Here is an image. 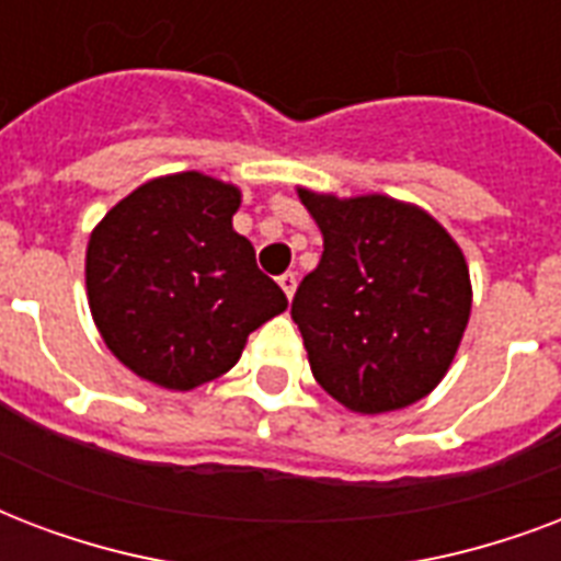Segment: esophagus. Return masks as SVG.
<instances>
[{"label": "esophagus", "mask_w": 561, "mask_h": 561, "mask_svg": "<svg viewBox=\"0 0 561 561\" xmlns=\"http://www.w3.org/2000/svg\"><path fill=\"white\" fill-rule=\"evenodd\" d=\"M277 284H280V289H284V293H286V298H293V295H295V286H298V280H295L293 272H286V275L277 277Z\"/></svg>", "instance_id": "esophagus-1"}]
</instances>
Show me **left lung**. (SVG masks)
<instances>
[{"label": "left lung", "mask_w": 561, "mask_h": 561, "mask_svg": "<svg viewBox=\"0 0 561 561\" xmlns=\"http://www.w3.org/2000/svg\"><path fill=\"white\" fill-rule=\"evenodd\" d=\"M324 251L293 298L312 377L345 410L380 415L427 398L471 316L457 240L419 204L298 186Z\"/></svg>", "instance_id": "obj_1"}]
</instances>
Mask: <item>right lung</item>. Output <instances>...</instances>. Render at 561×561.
<instances>
[{
    "instance_id": "add662e5",
    "label": "right lung",
    "mask_w": 561,
    "mask_h": 561,
    "mask_svg": "<svg viewBox=\"0 0 561 561\" xmlns=\"http://www.w3.org/2000/svg\"><path fill=\"white\" fill-rule=\"evenodd\" d=\"M242 190L204 175L151 178L104 213L84 260L87 304L125 368L190 392L237 366L251 330L286 310L254 245L233 231Z\"/></svg>"
}]
</instances>
